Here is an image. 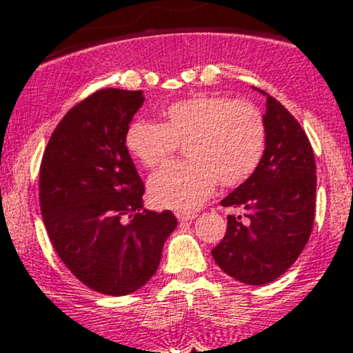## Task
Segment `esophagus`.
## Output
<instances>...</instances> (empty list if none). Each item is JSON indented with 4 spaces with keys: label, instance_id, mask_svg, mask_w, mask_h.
I'll use <instances>...</instances> for the list:
<instances>
[{
    "label": "esophagus",
    "instance_id": "esophagus-1",
    "mask_svg": "<svg viewBox=\"0 0 353 353\" xmlns=\"http://www.w3.org/2000/svg\"><path fill=\"white\" fill-rule=\"evenodd\" d=\"M176 216L181 222H185V221H192V219H196L197 214H194V212H177Z\"/></svg>",
    "mask_w": 353,
    "mask_h": 353
}]
</instances>
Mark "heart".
Here are the masks:
<instances>
[{"label": "heart", "instance_id": "1", "mask_svg": "<svg viewBox=\"0 0 353 353\" xmlns=\"http://www.w3.org/2000/svg\"><path fill=\"white\" fill-rule=\"evenodd\" d=\"M267 141L262 111L249 101L194 94L171 103L163 124L134 121L125 148L145 169L157 168L184 144V163H171L149 179V199L164 209H197L212 194L216 179L237 185L257 169Z\"/></svg>", "mask_w": 353, "mask_h": 353}]
</instances>
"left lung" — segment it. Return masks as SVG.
<instances>
[{"mask_svg": "<svg viewBox=\"0 0 353 353\" xmlns=\"http://www.w3.org/2000/svg\"><path fill=\"white\" fill-rule=\"evenodd\" d=\"M261 91V89H259ZM267 96V141L252 176L234 189L224 208H242L229 216L225 236L212 257L225 274L249 285L269 283L287 272L309 241L315 217V159L299 121Z\"/></svg>", "mask_w": 353, "mask_h": 353, "instance_id": "8db88e82", "label": "left lung"}]
</instances>
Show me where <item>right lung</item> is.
Segmentation results:
<instances>
[{
    "mask_svg": "<svg viewBox=\"0 0 353 353\" xmlns=\"http://www.w3.org/2000/svg\"><path fill=\"white\" fill-rule=\"evenodd\" d=\"M143 91L99 89L56 125L39 168V204L63 264L96 292H136L177 228L171 210L143 209L144 184L125 148Z\"/></svg>",
    "mask_w": 353,
    "mask_h": 353,
    "instance_id": "right-lung-1",
    "label": "right lung"
}]
</instances>
